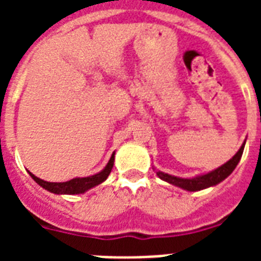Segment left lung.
Returning <instances> with one entry per match:
<instances>
[{
	"label": "left lung",
	"instance_id": "left-lung-1",
	"mask_svg": "<svg viewBox=\"0 0 261 261\" xmlns=\"http://www.w3.org/2000/svg\"><path fill=\"white\" fill-rule=\"evenodd\" d=\"M244 143L243 146L240 147V150L234 154V157L231 160H229L226 164H223L222 167H219L218 169L210 172V173L203 174V176H198V177L194 178H180V177H174V176H171L168 173H163V172H157L160 178H163L164 181H168L173 184V186H177L180 188H184L187 191H199V190H204L207 187L215 186L218 184L222 180L229 176L231 172L234 171V168L237 167V164L241 160V155H243L244 151Z\"/></svg>",
	"mask_w": 261,
	"mask_h": 261
}]
</instances>
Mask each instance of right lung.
Segmentation results:
<instances>
[{"label":"right lung","mask_w":261,"mask_h":261,"mask_svg":"<svg viewBox=\"0 0 261 261\" xmlns=\"http://www.w3.org/2000/svg\"><path fill=\"white\" fill-rule=\"evenodd\" d=\"M115 161V153L111 157L110 163L107 164V167L102 169L100 173L93 174V176H89V177H77L73 178L70 181L65 182H50L44 181L42 178L36 177L35 174H32L30 172L31 177L34 178L35 181L38 182L39 186H42L44 190L50 191V192H54V194H83L85 191H88L89 188L94 186H98L100 182H102L108 177V174L112 171V167H114Z\"/></svg>","instance_id":"add662e5"}]
</instances>
